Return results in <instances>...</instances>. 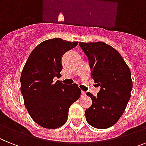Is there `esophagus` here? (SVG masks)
Here are the masks:
<instances>
[{
    "label": "esophagus",
    "mask_w": 146,
    "mask_h": 146,
    "mask_svg": "<svg viewBox=\"0 0 146 146\" xmlns=\"http://www.w3.org/2000/svg\"><path fill=\"white\" fill-rule=\"evenodd\" d=\"M86 96V92H84V91H82V92H81V96H82V97H84V96Z\"/></svg>",
    "instance_id": "obj_1"
}]
</instances>
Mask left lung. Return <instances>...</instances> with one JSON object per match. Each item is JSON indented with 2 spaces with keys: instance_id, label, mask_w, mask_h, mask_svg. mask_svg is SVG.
Listing matches in <instances>:
<instances>
[{
  "instance_id": "obj_1",
  "label": "left lung",
  "mask_w": 146,
  "mask_h": 146,
  "mask_svg": "<svg viewBox=\"0 0 146 146\" xmlns=\"http://www.w3.org/2000/svg\"><path fill=\"white\" fill-rule=\"evenodd\" d=\"M89 60L91 74L100 86L97 96L87 92L92 106L85 111L91 126L105 129L118 121L125 111L133 87L129 67L117 50L102 42H80Z\"/></svg>"
}]
</instances>
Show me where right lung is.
<instances>
[{"label":"right lung","mask_w":146,"mask_h":146,"mask_svg":"<svg viewBox=\"0 0 146 146\" xmlns=\"http://www.w3.org/2000/svg\"><path fill=\"white\" fill-rule=\"evenodd\" d=\"M78 44L59 38L44 41L33 49L24 66L20 81L25 105L42 127L55 129L64 125L70 106L80 98L77 84L53 81L62 69L63 54Z\"/></svg>","instance_id":"add662e5"}]
</instances>
